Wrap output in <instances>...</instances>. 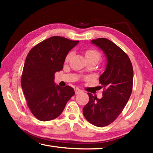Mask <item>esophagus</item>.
Wrapping results in <instances>:
<instances>
[{
    "label": "esophagus",
    "instance_id": "1",
    "mask_svg": "<svg viewBox=\"0 0 153 153\" xmlns=\"http://www.w3.org/2000/svg\"><path fill=\"white\" fill-rule=\"evenodd\" d=\"M81 92H82V90L79 89L78 88L75 89V93H76V94H78V93H81Z\"/></svg>",
    "mask_w": 153,
    "mask_h": 153
}]
</instances>
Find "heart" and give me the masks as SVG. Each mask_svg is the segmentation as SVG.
Returning <instances> with one entry per match:
<instances>
[{"label":"heart","mask_w":153,"mask_h":153,"mask_svg":"<svg viewBox=\"0 0 153 153\" xmlns=\"http://www.w3.org/2000/svg\"><path fill=\"white\" fill-rule=\"evenodd\" d=\"M71 55H72V52H70V53L66 55V58H65V61L68 62V60H69L71 56ZM85 56L87 58V60H93L97 63V62L100 60V54L98 51H97L95 50L89 49V50L86 51V52H85Z\"/></svg>","instance_id":"1"}]
</instances>
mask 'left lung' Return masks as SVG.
<instances>
[{
	"mask_svg": "<svg viewBox=\"0 0 153 153\" xmlns=\"http://www.w3.org/2000/svg\"><path fill=\"white\" fill-rule=\"evenodd\" d=\"M91 42L99 47L106 58L105 70L99 77L105 91L101 99L88 93L89 100L83 112L91 124L105 127L114 121L128 102L132 92L134 71L128 55L113 42L105 38Z\"/></svg>",
	"mask_w": 153,
	"mask_h": 153,
	"instance_id": "left-lung-1",
	"label": "left lung"
}]
</instances>
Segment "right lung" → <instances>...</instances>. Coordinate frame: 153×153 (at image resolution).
<instances>
[{"label":"right lung","mask_w":153,"mask_h":153,"mask_svg":"<svg viewBox=\"0 0 153 153\" xmlns=\"http://www.w3.org/2000/svg\"><path fill=\"white\" fill-rule=\"evenodd\" d=\"M59 36L51 37L31 48L25 59L21 79L29 108L41 121L59 116L74 94L70 86L54 83V74L62 70L66 55L78 44Z\"/></svg>","instance_id":"obj_1"}]
</instances>
